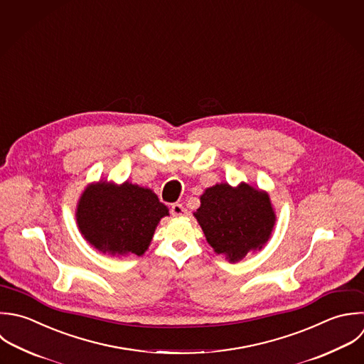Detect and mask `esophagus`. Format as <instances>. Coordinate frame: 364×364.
Listing matches in <instances>:
<instances>
[{
  "label": "esophagus",
  "mask_w": 364,
  "mask_h": 364,
  "mask_svg": "<svg viewBox=\"0 0 364 364\" xmlns=\"http://www.w3.org/2000/svg\"><path fill=\"white\" fill-rule=\"evenodd\" d=\"M170 211H171L173 217H183V215L187 214V210L181 204H173Z\"/></svg>",
  "instance_id": "obj_1"
}]
</instances>
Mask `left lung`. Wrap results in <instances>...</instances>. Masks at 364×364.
<instances>
[{
  "label": "left lung",
  "mask_w": 364,
  "mask_h": 364,
  "mask_svg": "<svg viewBox=\"0 0 364 364\" xmlns=\"http://www.w3.org/2000/svg\"><path fill=\"white\" fill-rule=\"evenodd\" d=\"M200 201L194 217L215 254L230 262L259 251L269 240L277 215L265 191L245 183L238 187L221 183L207 188Z\"/></svg>",
  "instance_id": "8db88e82"
}]
</instances>
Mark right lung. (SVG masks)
Here are the masks:
<instances>
[{"mask_svg":"<svg viewBox=\"0 0 364 364\" xmlns=\"http://www.w3.org/2000/svg\"><path fill=\"white\" fill-rule=\"evenodd\" d=\"M168 208L150 190L129 181L90 184L82 193L76 223L85 240L103 254L143 255Z\"/></svg>","mask_w":364,"mask_h":364,"instance_id":"add662e5","label":"right lung"}]
</instances>
